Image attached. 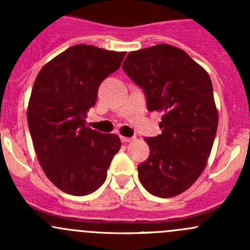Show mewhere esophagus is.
<instances>
[{
	"label": "esophagus",
	"mask_w": 250,
	"mask_h": 250,
	"mask_svg": "<svg viewBox=\"0 0 250 250\" xmlns=\"http://www.w3.org/2000/svg\"><path fill=\"white\" fill-rule=\"evenodd\" d=\"M121 140H122V143H130V141H133L134 139H133V138H128V137H121Z\"/></svg>",
	"instance_id": "34e87169"
}]
</instances>
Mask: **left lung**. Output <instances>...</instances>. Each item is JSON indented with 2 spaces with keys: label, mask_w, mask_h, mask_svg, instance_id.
<instances>
[{
  "label": "left lung",
  "mask_w": 250,
  "mask_h": 250,
  "mask_svg": "<svg viewBox=\"0 0 250 250\" xmlns=\"http://www.w3.org/2000/svg\"><path fill=\"white\" fill-rule=\"evenodd\" d=\"M122 67L145 92L147 110L162 112V134L145 138L150 156L138 166L140 183L157 197L180 195L200 178L215 139L219 113L210 77L169 44L130 52Z\"/></svg>",
  "instance_id": "1"
}]
</instances>
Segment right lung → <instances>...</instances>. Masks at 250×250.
Returning a JSON list of instances; mask_svg holds the SVG:
<instances>
[{"label":"right lung","instance_id":"right-lung-1","mask_svg":"<svg viewBox=\"0 0 250 250\" xmlns=\"http://www.w3.org/2000/svg\"><path fill=\"white\" fill-rule=\"evenodd\" d=\"M125 52L88 44L67 48L37 75L27 106V125L47 178L74 196L94 192L104 184L121 148L117 134L85 125L100 83L120 69Z\"/></svg>","mask_w":250,"mask_h":250}]
</instances>
